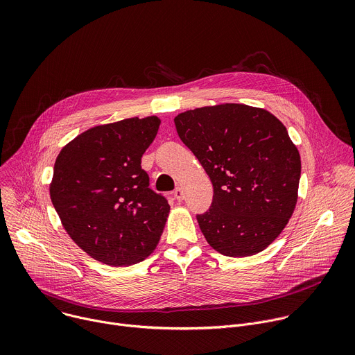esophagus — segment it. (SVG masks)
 Listing matches in <instances>:
<instances>
[{"label":"esophagus","mask_w":355,"mask_h":355,"mask_svg":"<svg viewBox=\"0 0 355 355\" xmlns=\"http://www.w3.org/2000/svg\"><path fill=\"white\" fill-rule=\"evenodd\" d=\"M174 198H175L178 202H181V200L184 199V191H182L181 187L175 188V191H174Z\"/></svg>","instance_id":"34e87169"}]
</instances>
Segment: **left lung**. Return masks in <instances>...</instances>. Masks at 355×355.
Wrapping results in <instances>:
<instances>
[{"mask_svg":"<svg viewBox=\"0 0 355 355\" xmlns=\"http://www.w3.org/2000/svg\"><path fill=\"white\" fill-rule=\"evenodd\" d=\"M174 123L214 185L209 211L196 216L209 245L227 257L266 250L297 202L300 156L284 123L244 104L189 110Z\"/></svg>","mask_w":355,"mask_h":355,"instance_id":"left-lung-1","label":"left lung"}]
</instances>
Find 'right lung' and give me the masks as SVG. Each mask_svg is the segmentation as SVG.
I'll return each instance as SVG.
<instances>
[{"mask_svg": "<svg viewBox=\"0 0 355 355\" xmlns=\"http://www.w3.org/2000/svg\"><path fill=\"white\" fill-rule=\"evenodd\" d=\"M160 122L146 116L89 128L56 159L52 204L71 240L99 263L128 267L157 247L170 205L148 188L140 164Z\"/></svg>", "mask_w": 355, "mask_h": 355, "instance_id": "right-lung-1", "label": "right lung"}]
</instances>
